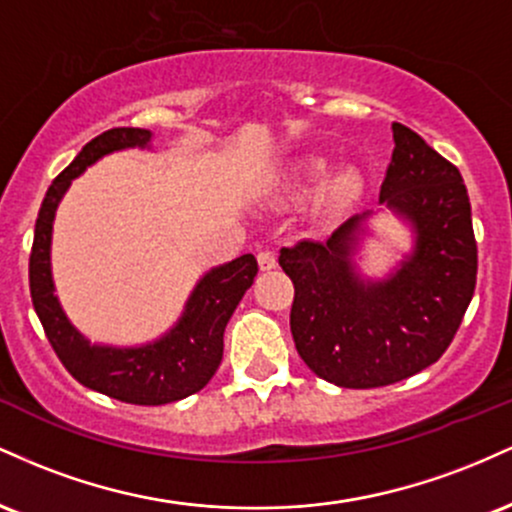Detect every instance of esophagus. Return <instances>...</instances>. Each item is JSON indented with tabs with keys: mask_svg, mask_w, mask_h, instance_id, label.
I'll use <instances>...</instances> for the list:
<instances>
[{
	"mask_svg": "<svg viewBox=\"0 0 512 512\" xmlns=\"http://www.w3.org/2000/svg\"><path fill=\"white\" fill-rule=\"evenodd\" d=\"M257 264H260L262 272H269V269L276 267V255H274L272 250L257 252Z\"/></svg>",
	"mask_w": 512,
	"mask_h": 512,
	"instance_id": "1",
	"label": "esophagus"
}]
</instances>
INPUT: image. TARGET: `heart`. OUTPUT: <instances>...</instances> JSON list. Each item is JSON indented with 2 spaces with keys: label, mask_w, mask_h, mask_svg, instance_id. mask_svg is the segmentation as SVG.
Wrapping results in <instances>:
<instances>
[{
  "label": "heart",
  "mask_w": 512,
  "mask_h": 512,
  "mask_svg": "<svg viewBox=\"0 0 512 512\" xmlns=\"http://www.w3.org/2000/svg\"><path fill=\"white\" fill-rule=\"evenodd\" d=\"M330 168V158L325 156L296 158V161L289 163L286 173L281 175V190L291 197H301L320 185L330 173ZM363 187H366V182H363V175L356 168H342L332 173L322 185L320 202H317L320 214L342 216L344 211H349L361 199Z\"/></svg>",
  "instance_id": "1"
}]
</instances>
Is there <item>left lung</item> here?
<instances>
[{"mask_svg":"<svg viewBox=\"0 0 512 512\" xmlns=\"http://www.w3.org/2000/svg\"><path fill=\"white\" fill-rule=\"evenodd\" d=\"M395 151L380 207L411 231V250L385 276L356 264L373 211L351 216L325 243L281 248L291 276V334L317 378L339 387H383L436 363L477 284V240L460 170L409 127L392 122Z\"/></svg>","mask_w":512,"mask_h":512,"instance_id":"left-lung-1","label":"left lung"}]
</instances>
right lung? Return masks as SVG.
I'll return each instance as SVG.
<instances>
[{
  "mask_svg": "<svg viewBox=\"0 0 512 512\" xmlns=\"http://www.w3.org/2000/svg\"><path fill=\"white\" fill-rule=\"evenodd\" d=\"M151 129L115 127L91 139L52 180L33 233L28 281L33 308L62 366L88 390L127 404L158 407L202 390L219 368L223 330L257 274L255 255L211 267L197 281L185 308L166 334L139 346L93 344L64 313L52 281V223L72 180L103 156L125 149H151Z\"/></svg>",
  "mask_w": 512,
  "mask_h": 512,
  "instance_id": "add662e5",
  "label": "right lung"
}]
</instances>
